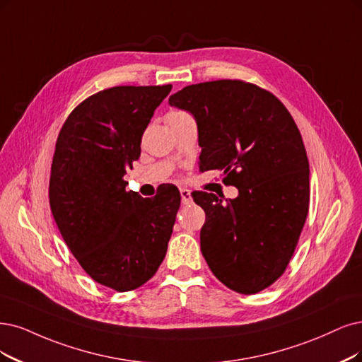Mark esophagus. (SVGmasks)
<instances>
[{"mask_svg": "<svg viewBox=\"0 0 362 362\" xmlns=\"http://www.w3.org/2000/svg\"><path fill=\"white\" fill-rule=\"evenodd\" d=\"M180 197H182V203L183 204H188L192 202V195H191V191L186 189V188H182L180 189Z\"/></svg>", "mask_w": 362, "mask_h": 362, "instance_id": "obj_1", "label": "esophagus"}]
</instances>
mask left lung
Listing matches in <instances>:
<instances>
[{
  "instance_id": "left-lung-1",
  "label": "left lung",
  "mask_w": 362,
  "mask_h": 362,
  "mask_svg": "<svg viewBox=\"0 0 362 362\" xmlns=\"http://www.w3.org/2000/svg\"><path fill=\"white\" fill-rule=\"evenodd\" d=\"M189 112L203 147L199 170H222L238 197L198 192L199 233L211 273L230 289L257 293L284 274L309 211V159L298 127L272 92L242 80L186 86L168 98Z\"/></svg>"
}]
</instances>
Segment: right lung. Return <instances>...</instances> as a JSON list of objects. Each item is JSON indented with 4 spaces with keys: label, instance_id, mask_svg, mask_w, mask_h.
<instances>
[{
    "label": "right lung",
    "instance_id": "1",
    "mask_svg": "<svg viewBox=\"0 0 362 362\" xmlns=\"http://www.w3.org/2000/svg\"><path fill=\"white\" fill-rule=\"evenodd\" d=\"M164 86H115L80 103L55 146L49 203L64 242L95 282L119 292L149 280L164 261L180 207L177 188L153 198L127 191V168Z\"/></svg>",
    "mask_w": 362,
    "mask_h": 362
}]
</instances>
